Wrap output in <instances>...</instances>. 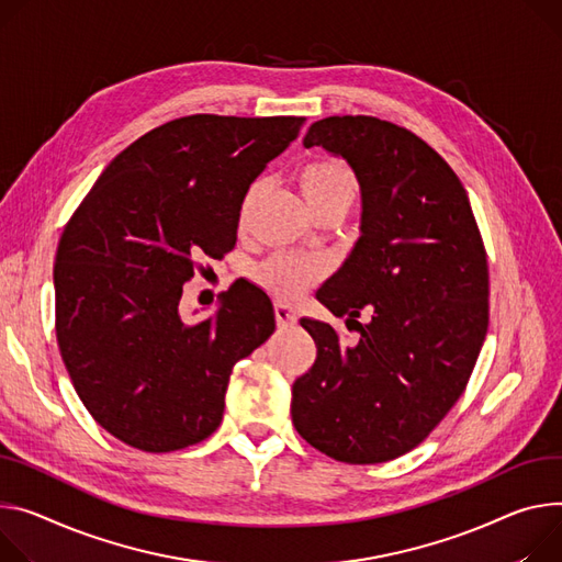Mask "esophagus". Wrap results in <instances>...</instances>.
I'll return each mask as SVG.
<instances>
[{
	"label": "esophagus",
	"instance_id": "34e87169",
	"mask_svg": "<svg viewBox=\"0 0 562 562\" xmlns=\"http://www.w3.org/2000/svg\"><path fill=\"white\" fill-rule=\"evenodd\" d=\"M276 321H278V327H291V325H295L297 314L293 307H289V304L278 302L276 304Z\"/></svg>",
	"mask_w": 562,
	"mask_h": 562
}]
</instances>
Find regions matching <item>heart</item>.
I'll list each match as a JSON object with an SVG mask.
<instances>
[{
  "mask_svg": "<svg viewBox=\"0 0 562 562\" xmlns=\"http://www.w3.org/2000/svg\"><path fill=\"white\" fill-rule=\"evenodd\" d=\"M300 188L312 211H321L331 203H349L356 196V179L349 168L336 159H318L300 170ZM325 273V265L302 255H273L252 271L265 289L282 300L300 297Z\"/></svg>",
  "mask_w": 562,
  "mask_h": 562,
  "instance_id": "1",
  "label": "heart"
}]
</instances>
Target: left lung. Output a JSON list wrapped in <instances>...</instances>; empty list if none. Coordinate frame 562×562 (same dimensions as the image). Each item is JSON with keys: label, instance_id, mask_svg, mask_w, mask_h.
<instances>
[{"label": "left lung", "instance_id": "left-lung-1", "mask_svg": "<svg viewBox=\"0 0 562 562\" xmlns=\"http://www.w3.org/2000/svg\"><path fill=\"white\" fill-rule=\"evenodd\" d=\"M340 157L361 188V237L316 297L360 315L345 345L302 318L316 363L293 383L295 430L347 464H381L422 443L462 396L488 327V265L469 194L437 151L374 116H329L302 138ZM355 323V322H353Z\"/></svg>", "mask_w": 562, "mask_h": 562}]
</instances>
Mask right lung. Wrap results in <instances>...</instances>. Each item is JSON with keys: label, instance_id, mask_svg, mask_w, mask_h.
<instances>
[{"label": "right lung", "instance_id": "obj_1", "mask_svg": "<svg viewBox=\"0 0 562 562\" xmlns=\"http://www.w3.org/2000/svg\"><path fill=\"white\" fill-rule=\"evenodd\" d=\"M304 119L194 114L143 134L98 177L56 252V334L71 383L110 435L145 452L211 437L235 363L276 329L269 295L235 282L206 321L181 316L201 255L237 241L250 183Z\"/></svg>", "mask_w": 562, "mask_h": 562}]
</instances>
